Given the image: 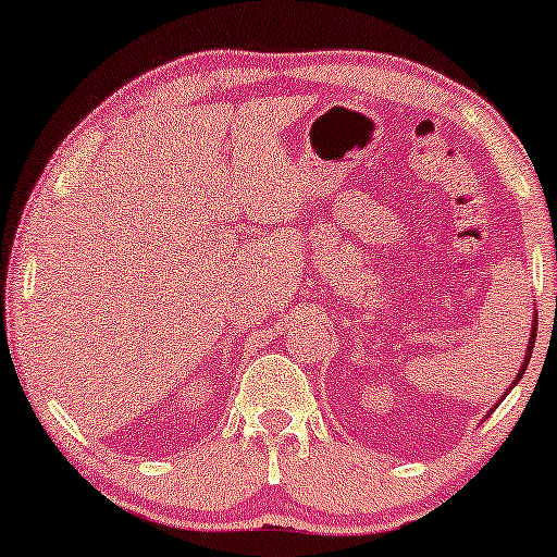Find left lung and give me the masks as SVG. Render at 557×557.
Masks as SVG:
<instances>
[{
  "label": "left lung",
  "mask_w": 557,
  "mask_h": 557,
  "mask_svg": "<svg viewBox=\"0 0 557 557\" xmlns=\"http://www.w3.org/2000/svg\"><path fill=\"white\" fill-rule=\"evenodd\" d=\"M535 334H537V317H532V332H530V342H528V349H524V360H522V368H520V372H517V377H515V383L509 385V391H512V387L520 383L522 380V375H524V368H528V362H530V355H532V345H535ZM507 391V393H509ZM505 393V395H507ZM505 395H502V398H505ZM492 413V410H490Z\"/></svg>",
  "instance_id": "8db88e82"
}]
</instances>
